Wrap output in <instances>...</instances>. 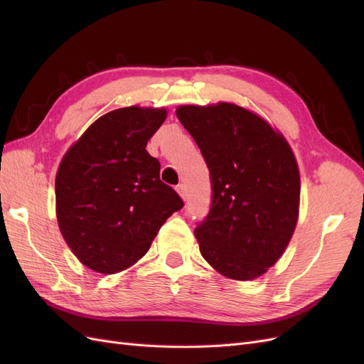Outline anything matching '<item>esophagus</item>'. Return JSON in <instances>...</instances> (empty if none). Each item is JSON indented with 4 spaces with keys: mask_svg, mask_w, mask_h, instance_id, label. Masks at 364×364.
Here are the masks:
<instances>
[{
    "mask_svg": "<svg viewBox=\"0 0 364 364\" xmlns=\"http://www.w3.org/2000/svg\"><path fill=\"white\" fill-rule=\"evenodd\" d=\"M176 191H178L179 193V196L182 197V199L185 200L186 199V188H185V185H178V186H176Z\"/></svg>",
    "mask_w": 364,
    "mask_h": 364,
    "instance_id": "34e87169",
    "label": "esophagus"
}]
</instances>
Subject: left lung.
Returning <instances> with one entry per match:
<instances>
[{
  "instance_id": "8db88e82",
  "label": "left lung",
  "mask_w": 364,
  "mask_h": 364,
  "mask_svg": "<svg viewBox=\"0 0 364 364\" xmlns=\"http://www.w3.org/2000/svg\"><path fill=\"white\" fill-rule=\"evenodd\" d=\"M176 115L211 173V209L194 230L202 257L229 279L259 278L282 257L299 218L301 176L289 141L234 103L182 105Z\"/></svg>"
}]
</instances>
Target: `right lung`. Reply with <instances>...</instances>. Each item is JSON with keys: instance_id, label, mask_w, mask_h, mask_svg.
I'll list each match as a JSON object with an SVG mask.
<instances>
[{"instance_id": "1", "label": "right lung", "mask_w": 364, "mask_h": 364, "mask_svg": "<svg viewBox=\"0 0 364 364\" xmlns=\"http://www.w3.org/2000/svg\"><path fill=\"white\" fill-rule=\"evenodd\" d=\"M165 107L129 106L102 115L65 153L56 173L60 234L83 266L114 274L149 252L183 202L159 179L146 150Z\"/></svg>"}]
</instances>
